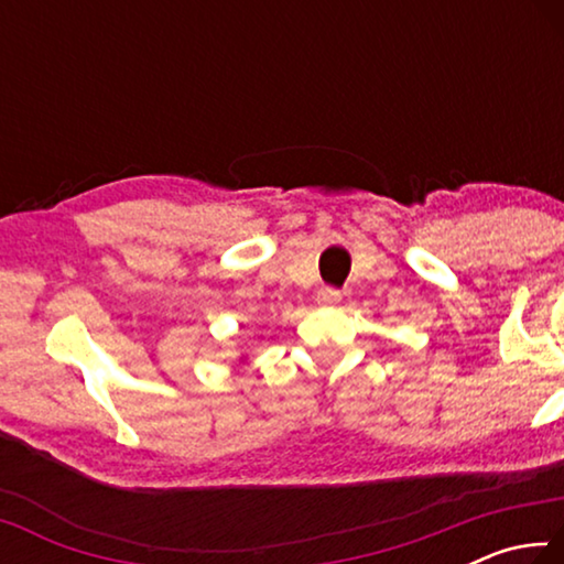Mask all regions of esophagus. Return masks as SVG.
Returning <instances> with one entry per match:
<instances>
[{
  "label": "esophagus",
  "instance_id": "obj_1",
  "mask_svg": "<svg viewBox=\"0 0 564 564\" xmlns=\"http://www.w3.org/2000/svg\"><path fill=\"white\" fill-rule=\"evenodd\" d=\"M318 305H336L340 301V291L338 289H330V285H323L316 295Z\"/></svg>",
  "mask_w": 564,
  "mask_h": 564
}]
</instances>
